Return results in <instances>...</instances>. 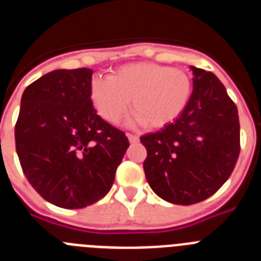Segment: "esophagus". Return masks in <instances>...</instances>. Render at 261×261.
<instances>
[{
    "mask_svg": "<svg viewBox=\"0 0 261 261\" xmlns=\"http://www.w3.org/2000/svg\"><path fill=\"white\" fill-rule=\"evenodd\" d=\"M126 136H128V140H129V142H130V144H136V142L140 141V137H138V136L130 135V133H128Z\"/></svg>",
    "mask_w": 261,
    "mask_h": 261,
    "instance_id": "34e87169",
    "label": "esophagus"
}]
</instances>
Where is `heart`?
<instances>
[{
	"instance_id": "1",
	"label": "heart",
	"mask_w": 261,
	"mask_h": 261,
	"mask_svg": "<svg viewBox=\"0 0 261 261\" xmlns=\"http://www.w3.org/2000/svg\"><path fill=\"white\" fill-rule=\"evenodd\" d=\"M192 81L181 69L136 62L115 69L107 80L94 78L90 100L111 124L123 119L129 108L132 125L162 128L174 121L190 102Z\"/></svg>"
}]
</instances>
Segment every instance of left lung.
<instances>
[{
  "instance_id": "left-lung-1",
  "label": "left lung",
  "mask_w": 261,
  "mask_h": 261,
  "mask_svg": "<svg viewBox=\"0 0 261 261\" xmlns=\"http://www.w3.org/2000/svg\"><path fill=\"white\" fill-rule=\"evenodd\" d=\"M193 90L174 123L141 137L146 180L161 199L176 205L204 201L231 175L239 156L237 106L218 78L190 66Z\"/></svg>"
}]
</instances>
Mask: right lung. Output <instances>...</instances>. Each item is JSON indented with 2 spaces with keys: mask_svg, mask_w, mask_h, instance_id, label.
I'll return each mask as SVG.
<instances>
[{
  "mask_svg": "<svg viewBox=\"0 0 261 261\" xmlns=\"http://www.w3.org/2000/svg\"><path fill=\"white\" fill-rule=\"evenodd\" d=\"M93 70L57 69L26 87L15 147L34 190L64 209L105 197L129 146L125 133L96 114L90 100Z\"/></svg>",
  "mask_w": 261,
  "mask_h": 261,
  "instance_id": "1",
  "label": "right lung"
}]
</instances>
